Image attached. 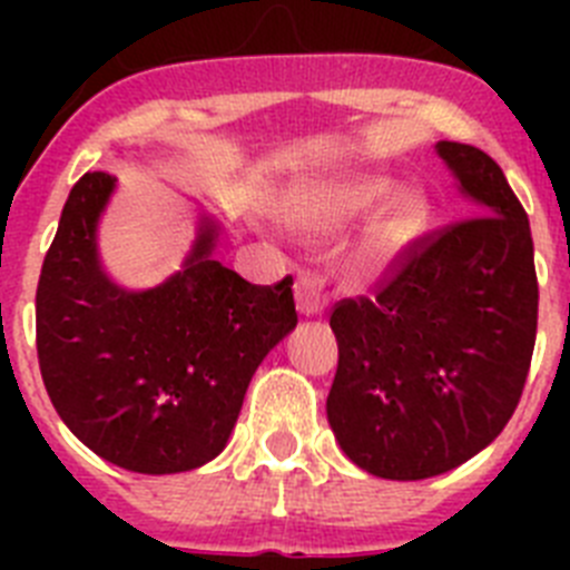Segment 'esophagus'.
<instances>
[{
  "label": "esophagus",
  "instance_id": "1",
  "mask_svg": "<svg viewBox=\"0 0 570 570\" xmlns=\"http://www.w3.org/2000/svg\"><path fill=\"white\" fill-rule=\"evenodd\" d=\"M296 311L302 316H320L322 311L328 308L331 299H334V288H331L328 279H322L314 271H299L296 274Z\"/></svg>",
  "mask_w": 570,
  "mask_h": 570
}]
</instances>
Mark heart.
<instances>
[{
  "label": "heart",
  "mask_w": 570,
  "mask_h": 570,
  "mask_svg": "<svg viewBox=\"0 0 570 570\" xmlns=\"http://www.w3.org/2000/svg\"><path fill=\"white\" fill-rule=\"evenodd\" d=\"M387 190H391V179L385 176H351V179H342V183L305 196L294 208V223L296 228L316 236L334 234L347 223L371 214ZM428 210H431L428 199L420 190H394L376 210L374 223L367 228V254L382 262L400 256L422 234Z\"/></svg>",
  "instance_id": "b5f03b06"
}]
</instances>
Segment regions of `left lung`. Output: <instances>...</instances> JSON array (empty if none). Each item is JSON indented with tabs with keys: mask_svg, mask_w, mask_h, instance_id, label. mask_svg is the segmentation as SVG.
<instances>
[{
	"mask_svg": "<svg viewBox=\"0 0 570 570\" xmlns=\"http://www.w3.org/2000/svg\"><path fill=\"white\" fill-rule=\"evenodd\" d=\"M465 196L460 223L416 239L374 299L331 314L340 345L328 422L345 456L382 480H428L500 436L537 340L525 208L485 150L436 142Z\"/></svg>",
	"mask_w": 570,
	"mask_h": 570,
	"instance_id": "obj_1",
	"label": "left lung"
}]
</instances>
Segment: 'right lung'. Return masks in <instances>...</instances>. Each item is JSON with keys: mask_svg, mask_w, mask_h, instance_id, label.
<instances>
[{"mask_svg": "<svg viewBox=\"0 0 570 570\" xmlns=\"http://www.w3.org/2000/svg\"><path fill=\"white\" fill-rule=\"evenodd\" d=\"M116 176L73 185L37 288V354L73 436L136 473L194 471L223 454L242 400L296 328L294 279L250 285L216 259L223 225L199 216L183 268L148 291L102 268L97 228Z\"/></svg>", "mask_w": 570, "mask_h": 570, "instance_id": "add662e5", "label": "right lung"}]
</instances>
